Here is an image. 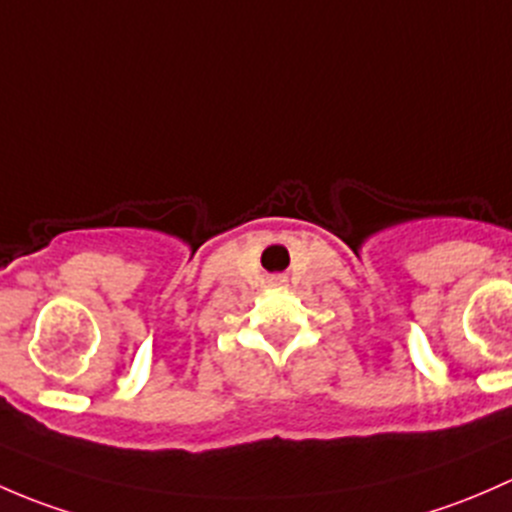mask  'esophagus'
<instances>
[{"instance_id":"1","label":"esophagus","mask_w":512,"mask_h":512,"mask_svg":"<svg viewBox=\"0 0 512 512\" xmlns=\"http://www.w3.org/2000/svg\"><path fill=\"white\" fill-rule=\"evenodd\" d=\"M273 281H276V283H283V281H286V278H281V276H278V278H273Z\"/></svg>"}]
</instances>
